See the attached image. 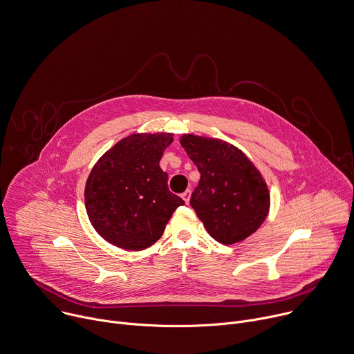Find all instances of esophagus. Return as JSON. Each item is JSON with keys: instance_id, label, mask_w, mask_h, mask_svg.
Instances as JSON below:
<instances>
[{"instance_id": "34e87169", "label": "esophagus", "mask_w": 354, "mask_h": 354, "mask_svg": "<svg viewBox=\"0 0 354 354\" xmlns=\"http://www.w3.org/2000/svg\"><path fill=\"white\" fill-rule=\"evenodd\" d=\"M181 198L184 199V202H185V203H188V202H189V198H191V191H189V189H187L185 192H183V194H181Z\"/></svg>"}]
</instances>
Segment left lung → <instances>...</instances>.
Instances as JSON below:
<instances>
[{"label": "left lung", "mask_w": 354, "mask_h": 354, "mask_svg": "<svg viewBox=\"0 0 354 354\" xmlns=\"http://www.w3.org/2000/svg\"><path fill=\"white\" fill-rule=\"evenodd\" d=\"M180 144L201 173L191 206L210 237L232 245L254 234L270 207V192L257 166L218 138L184 133Z\"/></svg>", "instance_id": "1"}]
</instances>
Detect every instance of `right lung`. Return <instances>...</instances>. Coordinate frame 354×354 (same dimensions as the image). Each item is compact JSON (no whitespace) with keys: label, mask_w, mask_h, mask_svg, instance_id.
I'll return each mask as SVG.
<instances>
[{"label":"right lung","mask_w":354,"mask_h":354,"mask_svg":"<svg viewBox=\"0 0 354 354\" xmlns=\"http://www.w3.org/2000/svg\"><path fill=\"white\" fill-rule=\"evenodd\" d=\"M173 142L170 132L131 133L93 166L85 185V206L93 229L107 243L140 251L163 234L184 201L167 187L159 162Z\"/></svg>","instance_id":"obj_1"}]
</instances>
